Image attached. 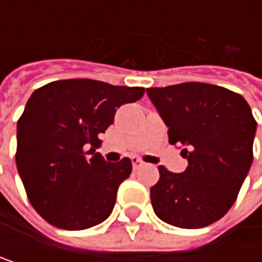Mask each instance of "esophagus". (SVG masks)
Masks as SVG:
<instances>
[{"label":"esophagus","instance_id":"esophagus-1","mask_svg":"<svg viewBox=\"0 0 262 262\" xmlns=\"http://www.w3.org/2000/svg\"><path fill=\"white\" fill-rule=\"evenodd\" d=\"M131 162H133V167H134V168H139V167L143 165V161H142L140 158H137V156H133V158H131Z\"/></svg>","mask_w":262,"mask_h":262}]
</instances>
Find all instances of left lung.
<instances>
[{"label":"left lung","mask_w":262,"mask_h":262,"mask_svg":"<svg viewBox=\"0 0 262 262\" xmlns=\"http://www.w3.org/2000/svg\"><path fill=\"white\" fill-rule=\"evenodd\" d=\"M147 94L183 145L189 165L173 173L161 165L150 189L156 215L178 228H203L224 217L237 199L253 161L256 120L242 95L206 82L150 87Z\"/></svg>","instance_id":"obj_1"}]
</instances>
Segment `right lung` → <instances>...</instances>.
<instances>
[{
  "mask_svg": "<svg viewBox=\"0 0 262 262\" xmlns=\"http://www.w3.org/2000/svg\"><path fill=\"white\" fill-rule=\"evenodd\" d=\"M143 87L95 79H62L37 89L17 123V168L32 208L62 230L106 220L119 186L131 175L128 158L106 162L95 148L117 107L134 103Z\"/></svg>",
  "mask_w": 262,
  "mask_h": 262,
  "instance_id": "right-lung-1",
  "label": "right lung"
}]
</instances>
